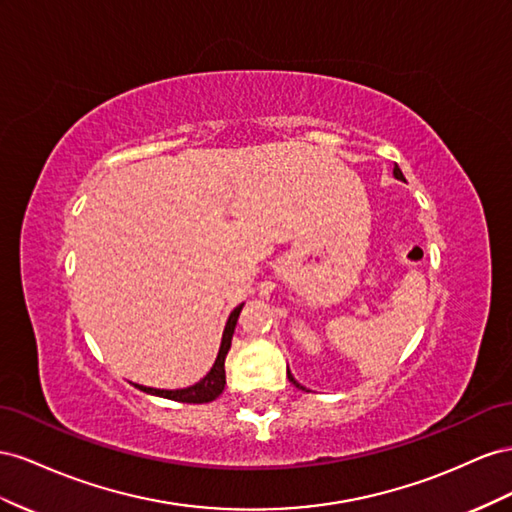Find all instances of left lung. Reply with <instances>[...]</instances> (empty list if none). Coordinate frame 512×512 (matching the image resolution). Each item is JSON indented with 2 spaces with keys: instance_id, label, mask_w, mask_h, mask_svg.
<instances>
[{
  "instance_id": "left-lung-1",
  "label": "left lung",
  "mask_w": 512,
  "mask_h": 512,
  "mask_svg": "<svg viewBox=\"0 0 512 512\" xmlns=\"http://www.w3.org/2000/svg\"><path fill=\"white\" fill-rule=\"evenodd\" d=\"M392 173H394V178H397V180H403V182H405V178H403V173H401L399 165H394ZM287 377H289V382H291V384H294L296 388H300V390H306V388H304L302 384H298V382H296V377H294V375H291V371H289V369H287Z\"/></svg>"
}]
</instances>
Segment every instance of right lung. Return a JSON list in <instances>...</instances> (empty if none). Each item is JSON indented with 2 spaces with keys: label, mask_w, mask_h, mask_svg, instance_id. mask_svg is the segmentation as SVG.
<instances>
[{
  "label": "right lung",
  "mask_w": 512,
  "mask_h": 512,
  "mask_svg": "<svg viewBox=\"0 0 512 512\" xmlns=\"http://www.w3.org/2000/svg\"><path fill=\"white\" fill-rule=\"evenodd\" d=\"M242 306H236V309L231 311L225 330H223V339H221V347H218V356L212 364V369L208 371V375L199 379L197 384L188 386V388H178V390H160V388H150V386H141V384H133L135 388L148 392V394H156V397H165L171 401H180V403H210L214 401L218 394L225 390V358L227 352L231 347V339H233V330H236L238 324V317Z\"/></svg>",
  "instance_id": "1"
}]
</instances>
